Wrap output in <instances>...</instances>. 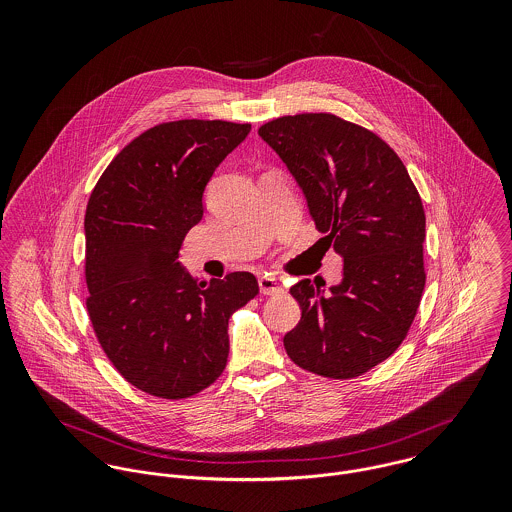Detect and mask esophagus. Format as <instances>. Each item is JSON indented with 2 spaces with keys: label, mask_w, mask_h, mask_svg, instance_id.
I'll return each mask as SVG.
<instances>
[{
  "label": "esophagus",
  "mask_w": 512,
  "mask_h": 512,
  "mask_svg": "<svg viewBox=\"0 0 512 512\" xmlns=\"http://www.w3.org/2000/svg\"><path fill=\"white\" fill-rule=\"evenodd\" d=\"M258 286H260V292L264 293V295H278V293H282V286L278 284V280L272 274L260 276L258 278Z\"/></svg>",
  "instance_id": "esophagus-1"
}]
</instances>
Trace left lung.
Returning <instances> with one entry per match:
<instances>
[{"label": "left lung", "mask_w": 512, "mask_h": 512, "mask_svg": "<svg viewBox=\"0 0 512 512\" xmlns=\"http://www.w3.org/2000/svg\"><path fill=\"white\" fill-rule=\"evenodd\" d=\"M288 165L309 215L343 258V280L290 293L301 319L284 347L293 363L327 378H355L406 339L426 286V215L396 151L335 114L282 116L258 130ZM327 246V248H329Z\"/></svg>", "instance_id": "left-lung-1"}]
</instances>
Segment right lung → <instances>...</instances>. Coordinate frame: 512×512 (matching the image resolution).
Here are the masks:
<instances>
[{"instance_id":"obj_1","label":"right lung","mask_w":512,"mask_h":512,"mask_svg":"<svg viewBox=\"0 0 512 512\" xmlns=\"http://www.w3.org/2000/svg\"><path fill=\"white\" fill-rule=\"evenodd\" d=\"M250 124L177 120L146 130L98 179L86 207V309L116 370L151 396L211 386L228 359V319L258 293L250 272L197 282L179 262L203 193Z\"/></svg>"}]
</instances>
